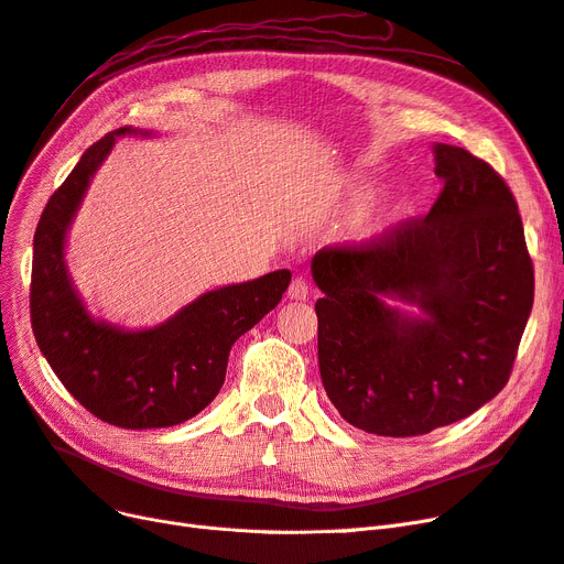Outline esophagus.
Segmentation results:
<instances>
[{
    "instance_id": "34e87169",
    "label": "esophagus",
    "mask_w": 564,
    "mask_h": 564,
    "mask_svg": "<svg viewBox=\"0 0 564 564\" xmlns=\"http://www.w3.org/2000/svg\"><path fill=\"white\" fill-rule=\"evenodd\" d=\"M310 296V289H307V282L303 278H296L291 280L289 289H286V299L289 301H305Z\"/></svg>"
}]
</instances>
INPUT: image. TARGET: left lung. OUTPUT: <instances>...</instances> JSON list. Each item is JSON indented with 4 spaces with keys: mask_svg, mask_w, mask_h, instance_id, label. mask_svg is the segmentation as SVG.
Segmentation results:
<instances>
[{
    "mask_svg": "<svg viewBox=\"0 0 564 564\" xmlns=\"http://www.w3.org/2000/svg\"><path fill=\"white\" fill-rule=\"evenodd\" d=\"M445 182L422 219L319 249L322 384L343 420L420 436L469 417L511 376L534 268L509 186L462 147H432Z\"/></svg>",
    "mask_w": 564,
    "mask_h": 564,
    "instance_id": "left-lung-1",
    "label": "left lung"
}]
</instances>
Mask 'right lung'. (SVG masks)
Masks as SVG:
<instances>
[{
  "mask_svg": "<svg viewBox=\"0 0 564 564\" xmlns=\"http://www.w3.org/2000/svg\"><path fill=\"white\" fill-rule=\"evenodd\" d=\"M116 138H153L119 128L95 142L44 207L34 232L30 313L39 349L86 411L123 430H161L198 415L219 394L230 347L273 310L291 282L275 270L209 289L149 328H123L86 307L69 275V226Z\"/></svg>",
  "mask_w": 564,
  "mask_h": 564,
  "instance_id": "right-lung-1",
  "label": "right lung"
}]
</instances>
